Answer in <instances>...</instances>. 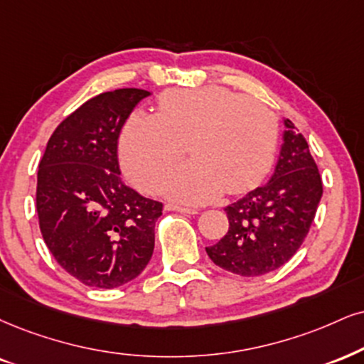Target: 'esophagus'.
Here are the masks:
<instances>
[{
  "mask_svg": "<svg viewBox=\"0 0 364 364\" xmlns=\"http://www.w3.org/2000/svg\"><path fill=\"white\" fill-rule=\"evenodd\" d=\"M165 208H167V210H177V213H183V214H197V213H199L197 209L182 208V205H175V204H167Z\"/></svg>",
  "mask_w": 364,
  "mask_h": 364,
  "instance_id": "obj_1",
  "label": "esophagus"
}]
</instances>
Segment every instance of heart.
<instances>
[{
  "label": "heart",
  "mask_w": 364,
  "mask_h": 364,
  "mask_svg": "<svg viewBox=\"0 0 364 364\" xmlns=\"http://www.w3.org/2000/svg\"><path fill=\"white\" fill-rule=\"evenodd\" d=\"M275 116L257 100L209 86L161 94L156 114L136 111L119 140L124 172L151 189L183 155L192 160L161 178L159 191L186 204H204L226 189L246 191L262 181L275 155Z\"/></svg>",
  "instance_id": "b5f03b06"
}]
</instances>
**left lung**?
<instances>
[{"label": "left lung", "mask_w": 364, "mask_h": 364, "mask_svg": "<svg viewBox=\"0 0 364 364\" xmlns=\"http://www.w3.org/2000/svg\"><path fill=\"white\" fill-rule=\"evenodd\" d=\"M275 172L228 205L230 230L208 246L209 258L223 270L241 277L270 273L294 257L306 240L322 197V178L302 133L290 119Z\"/></svg>", "instance_id": "left-lung-1"}]
</instances>
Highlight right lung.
Instances as JSON below:
<instances>
[{
	"mask_svg": "<svg viewBox=\"0 0 364 364\" xmlns=\"http://www.w3.org/2000/svg\"><path fill=\"white\" fill-rule=\"evenodd\" d=\"M143 89L102 92L55 128L40 160L37 213L43 241L87 287L116 289L145 270L164 204L119 177L118 138Z\"/></svg>",
	"mask_w": 364,
	"mask_h": 364,
	"instance_id": "right-lung-1",
	"label": "right lung"
}]
</instances>
